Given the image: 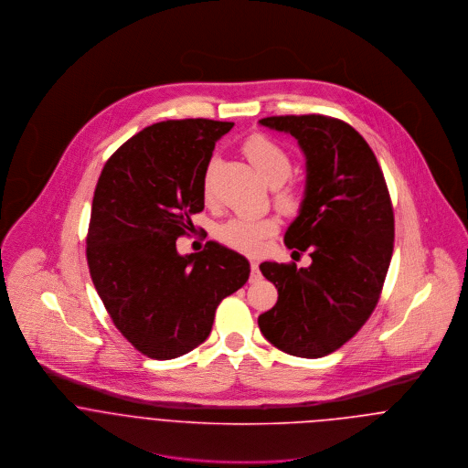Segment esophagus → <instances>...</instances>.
I'll list each match as a JSON object with an SVG mask.
<instances>
[{
	"mask_svg": "<svg viewBox=\"0 0 468 468\" xmlns=\"http://www.w3.org/2000/svg\"><path fill=\"white\" fill-rule=\"evenodd\" d=\"M261 279V271L258 261H250V281H260Z\"/></svg>",
	"mask_w": 468,
	"mask_h": 468,
	"instance_id": "esophagus-1",
	"label": "esophagus"
}]
</instances>
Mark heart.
Instances as JSON below:
<instances>
[{"label": "heart", "mask_w": 468, "mask_h": 468, "mask_svg": "<svg viewBox=\"0 0 468 468\" xmlns=\"http://www.w3.org/2000/svg\"><path fill=\"white\" fill-rule=\"evenodd\" d=\"M243 153L270 186L276 187L275 205L286 214H297L303 207L304 193L299 186L284 182L292 173V158L288 151L271 140L267 134H250L243 144ZM218 167V160H210L203 176V197H212V178ZM279 225L271 218H230L216 229V238L239 252L258 254L263 249V241L277 232Z\"/></svg>", "instance_id": "1"}]
</instances>
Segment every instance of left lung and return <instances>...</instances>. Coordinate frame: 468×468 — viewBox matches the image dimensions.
<instances>
[{
  "instance_id": "obj_1",
  "label": "left lung",
  "mask_w": 468,
  "mask_h": 468,
  "mask_svg": "<svg viewBox=\"0 0 468 468\" xmlns=\"http://www.w3.org/2000/svg\"><path fill=\"white\" fill-rule=\"evenodd\" d=\"M260 124L297 138L306 156V191L284 234L312 265L265 261L277 303L258 324L277 349L303 358L334 353L373 314L389 270L395 214L384 173L362 134L324 115H281Z\"/></svg>"
}]
</instances>
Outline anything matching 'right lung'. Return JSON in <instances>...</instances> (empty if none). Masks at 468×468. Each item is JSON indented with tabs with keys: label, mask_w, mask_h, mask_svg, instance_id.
<instances>
[{
	"label": "right lung",
	"mask_w": 468,
	"mask_h": 468,
	"mask_svg": "<svg viewBox=\"0 0 468 468\" xmlns=\"http://www.w3.org/2000/svg\"><path fill=\"white\" fill-rule=\"evenodd\" d=\"M234 122L153 124L106 162L91 203L86 260L115 328L142 355L182 356L208 336L218 304L249 279V261L214 241L180 256L176 239L203 210L216 140Z\"/></svg>",
	"instance_id": "1"
}]
</instances>
